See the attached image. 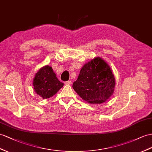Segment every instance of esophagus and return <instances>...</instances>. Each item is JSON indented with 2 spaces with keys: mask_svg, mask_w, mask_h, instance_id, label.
<instances>
[{
  "mask_svg": "<svg viewBox=\"0 0 152 152\" xmlns=\"http://www.w3.org/2000/svg\"><path fill=\"white\" fill-rule=\"evenodd\" d=\"M72 83V81H66V82H65V84L66 85H71Z\"/></svg>",
  "mask_w": 152,
  "mask_h": 152,
  "instance_id": "1",
  "label": "esophagus"
}]
</instances>
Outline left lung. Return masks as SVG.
I'll return each instance as SVG.
<instances>
[{"label": "left lung", "mask_w": 152, "mask_h": 152, "mask_svg": "<svg viewBox=\"0 0 152 152\" xmlns=\"http://www.w3.org/2000/svg\"><path fill=\"white\" fill-rule=\"evenodd\" d=\"M115 85V80L110 67L98 56L84 64L72 87L86 102L101 104L114 94Z\"/></svg>", "instance_id": "obj_1"}]
</instances>
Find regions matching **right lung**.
<instances>
[{
    "label": "right lung",
    "instance_id": "obj_1",
    "mask_svg": "<svg viewBox=\"0 0 152 152\" xmlns=\"http://www.w3.org/2000/svg\"><path fill=\"white\" fill-rule=\"evenodd\" d=\"M34 91L43 99H48L55 95L64 86L57 78L51 67L45 65L38 70L33 79Z\"/></svg>",
    "mask_w": 152,
    "mask_h": 152
}]
</instances>
